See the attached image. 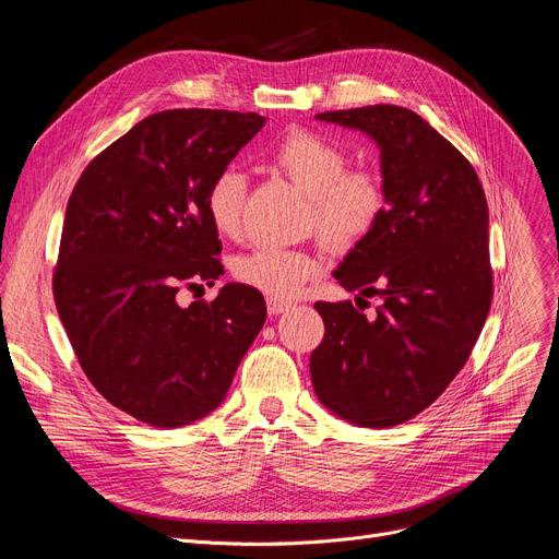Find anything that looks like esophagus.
<instances>
[{
    "label": "esophagus",
    "mask_w": 559,
    "mask_h": 559,
    "mask_svg": "<svg viewBox=\"0 0 559 559\" xmlns=\"http://www.w3.org/2000/svg\"><path fill=\"white\" fill-rule=\"evenodd\" d=\"M289 308H292V304H289V301L274 299V297H270V299H267V312H270V314H281V312H287Z\"/></svg>",
    "instance_id": "esophagus-1"
}]
</instances>
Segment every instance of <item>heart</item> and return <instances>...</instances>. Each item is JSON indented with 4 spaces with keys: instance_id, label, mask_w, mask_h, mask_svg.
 <instances>
[{
    "instance_id": "b5f03b06",
    "label": "heart",
    "mask_w": 559,
    "mask_h": 559,
    "mask_svg": "<svg viewBox=\"0 0 559 559\" xmlns=\"http://www.w3.org/2000/svg\"><path fill=\"white\" fill-rule=\"evenodd\" d=\"M270 165L308 194V228L333 251L360 247L385 213V181L373 167H348L342 146L317 131H289L270 154ZM247 181L238 169H222L205 190V213L224 238L242 230ZM321 260L304 249L258 247L233 262V276L262 295L281 299L314 278Z\"/></svg>"
}]
</instances>
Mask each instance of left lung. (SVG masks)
I'll use <instances>...</instances> for the list:
<instances>
[{
	"label": "left lung",
	"mask_w": 559,
	"mask_h": 559,
	"mask_svg": "<svg viewBox=\"0 0 559 559\" xmlns=\"http://www.w3.org/2000/svg\"><path fill=\"white\" fill-rule=\"evenodd\" d=\"M317 117L378 142L388 205L335 272L348 292L383 304L373 319L350 301L314 304L326 333L310 378L337 417L390 428L437 401L485 326L493 295L487 199L474 165L413 110L376 104Z\"/></svg>",
	"instance_id": "1"
}]
</instances>
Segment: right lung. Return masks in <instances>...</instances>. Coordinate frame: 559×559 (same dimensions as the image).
Instances as JSON below:
<instances>
[{
	"instance_id": "obj_1",
	"label": "right lung",
	"mask_w": 559,
	"mask_h": 559,
	"mask_svg": "<svg viewBox=\"0 0 559 559\" xmlns=\"http://www.w3.org/2000/svg\"><path fill=\"white\" fill-rule=\"evenodd\" d=\"M262 124L258 112H154L87 163L70 194L56 310L93 388L142 424L213 413L267 317L240 283L213 301H176L224 274L205 190Z\"/></svg>"
}]
</instances>
